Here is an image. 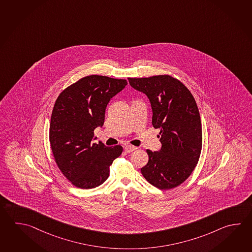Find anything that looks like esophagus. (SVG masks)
Wrapping results in <instances>:
<instances>
[{"label":"esophagus","mask_w":252,"mask_h":252,"mask_svg":"<svg viewBox=\"0 0 252 252\" xmlns=\"http://www.w3.org/2000/svg\"><path fill=\"white\" fill-rule=\"evenodd\" d=\"M136 149V147L135 146H133V145H130V144H126V146H125V151L126 152V153H132L133 151Z\"/></svg>","instance_id":"obj_1"}]
</instances>
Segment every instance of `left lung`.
Masks as SVG:
<instances>
[{
    "label": "left lung",
    "instance_id": "1",
    "mask_svg": "<svg viewBox=\"0 0 252 252\" xmlns=\"http://www.w3.org/2000/svg\"><path fill=\"white\" fill-rule=\"evenodd\" d=\"M129 84L149 98L152 124L159 128L161 147L146 150L144 179L159 189L183 183L197 164L202 149V126L195 98L183 83L170 75L128 78Z\"/></svg>",
    "mask_w": 252,
    "mask_h": 252
}]
</instances>
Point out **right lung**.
Instances as JSON below:
<instances>
[{
	"mask_svg": "<svg viewBox=\"0 0 252 252\" xmlns=\"http://www.w3.org/2000/svg\"><path fill=\"white\" fill-rule=\"evenodd\" d=\"M127 85L126 80L90 75L66 88L52 112L49 141L58 168L73 185L82 189L101 185L109 166L120 156V145L107 147L93 140L102 127L110 99Z\"/></svg>",
	"mask_w": 252,
	"mask_h": 252,
	"instance_id": "right-lung-1",
	"label": "right lung"
}]
</instances>
